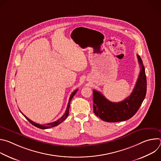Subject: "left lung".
I'll list each match as a JSON object with an SVG mask.
<instances>
[{"label":"left lung","mask_w":161,"mask_h":161,"mask_svg":"<svg viewBox=\"0 0 161 161\" xmlns=\"http://www.w3.org/2000/svg\"><path fill=\"white\" fill-rule=\"evenodd\" d=\"M141 71L131 94L119 103L108 101L99 92L94 90V113L101 120L108 122L125 121L139 109L147 93V77L141 57L137 55Z\"/></svg>","instance_id":"8db88e82"}]
</instances>
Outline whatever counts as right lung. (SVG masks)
<instances>
[{"mask_svg":"<svg viewBox=\"0 0 161 161\" xmlns=\"http://www.w3.org/2000/svg\"><path fill=\"white\" fill-rule=\"evenodd\" d=\"M78 90V89L75 90L71 94V96H70V97H69V102H68V104H67V108H66V111H65V113L64 114V115H63L61 118H60L58 120H57V121H55V122H52V123H49V124H44V125H41V124H37V123L34 122L33 121H32L31 120H30L29 118H27V117L25 115V114H23L22 112H21V114H23V115H24V116L26 118V119H27L31 124H32L33 125H34V126L36 127H38V128H39V129H49V128H51V127H55V126L59 125L60 124H61L63 121H64V120L66 119V118L67 117V116L69 115V107H70L71 101V99H73V97H74V96L75 95V94L77 92Z\"/></svg>","mask_w":161,"mask_h":161,"instance_id":"right-lung-1","label":"right lung"}]
</instances>
